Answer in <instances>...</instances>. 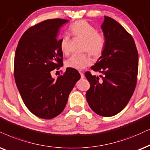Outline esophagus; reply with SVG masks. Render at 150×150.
Wrapping results in <instances>:
<instances>
[{
    "instance_id": "esophagus-1",
    "label": "esophagus",
    "mask_w": 150,
    "mask_h": 150,
    "mask_svg": "<svg viewBox=\"0 0 150 150\" xmlns=\"http://www.w3.org/2000/svg\"><path fill=\"white\" fill-rule=\"evenodd\" d=\"M79 73H80V75H81V79H84V77H85L84 75V73H81V72H79Z\"/></svg>"
}]
</instances>
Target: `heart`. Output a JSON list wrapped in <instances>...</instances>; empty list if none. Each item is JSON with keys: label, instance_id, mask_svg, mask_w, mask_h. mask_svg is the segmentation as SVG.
<instances>
[{"label": "heart", "instance_id": "obj_1", "mask_svg": "<svg viewBox=\"0 0 150 150\" xmlns=\"http://www.w3.org/2000/svg\"><path fill=\"white\" fill-rule=\"evenodd\" d=\"M71 33L74 37L84 41L83 52H87L94 58L102 55L106 46L105 36L98 33L97 29L84 20H79L73 23L69 28ZM59 48L65 55L69 54V37L63 36L59 40ZM91 59L88 54L73 56L66 62V66L77 71L84 69L91 64Z\"/></svg>", "mask_w": 150, "mask_h": 150}]
</instances>
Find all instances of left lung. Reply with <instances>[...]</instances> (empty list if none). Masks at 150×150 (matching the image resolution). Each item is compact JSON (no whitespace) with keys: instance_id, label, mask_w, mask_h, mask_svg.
<instances>
[{"instance_id":"obj_1","label":"left lung","mask_w":150,"mask_h":150,"mask_svg":"<svg viewBox=\"0 0 150 150\" xmlns=\"http://www.w3.org/2000/svg\"><path fill=\"white\" fill-rule=\"evenodd\" d=\"M101 28L106 39L102 56L91 67L102 73L86 72L90 82L86 93L89 107L97 114L110 117L126 107L137 81L138 54L133 37L116 21L105 16Z\"/></svg>"}]
</instances>
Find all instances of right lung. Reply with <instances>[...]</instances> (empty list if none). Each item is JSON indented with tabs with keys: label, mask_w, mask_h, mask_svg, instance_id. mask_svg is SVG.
<instances>
[{
	"label": "right lung",
	"mask_w": 150,
	"mask_h": 150,
	"mask_svg": "<svg viewBox=\"0 0 150 150\" xmlns=\"http://www.w3.org/2000/svg\"><path fill=\"white\" fill-rule=\"evenodd\" d=\"M69 20H45L30 28L18 41L14 57V78L23 101L37 117L52 119L65 108L70 93L80 79L67 68L57 79L50 72L63 65L57 35Z\"/></svg>",
	"instance_id": "add662e5"
}]
</instances>
